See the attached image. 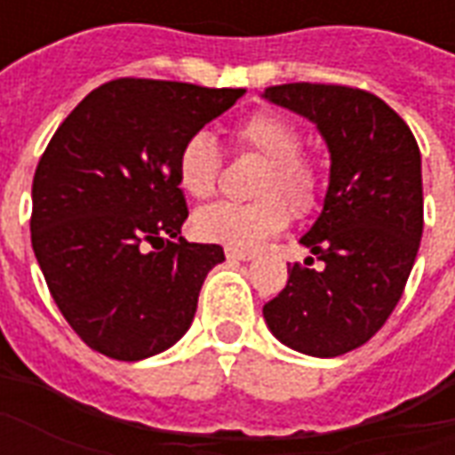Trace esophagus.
<instances>
[{
	"label": "esophagus",
	"mask_w": 455,
	"mask_h": 455,
	"mask_svg": "<svg viewBox=\"0 0 455 455\" xmlns=\"http://www.w3.org/2000/svg\"><path fill=\"white\" fill-rule=\"evenodd\" d=\"M225 257L232 261H250L254 259V251L250 250H232V247H225Z\"/></svg>",
	"instance_id": "obj_1"
}]
</instances>
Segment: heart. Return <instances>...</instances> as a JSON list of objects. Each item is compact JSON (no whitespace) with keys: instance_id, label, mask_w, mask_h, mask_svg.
Segmentation results:
<instances>
[{"instance_id":"1","label":"heart","mask_w":455,"mask_h":455,"mask_svg":"<svg viewBox=\"0 0 455 455\" xmlns=\"http://www.w3.org/2000/svg\"><path fill=\"white\" fill-rule=\"evenodd\" d=\"M235 142L242 150L264 159L254 179L250 204L205 205L194 215L196 235L232 250L257 247L288 225V208L303 218L320 205L324 179L303 148V132L293 118L274 108H259L235 125ZM179 187L191 198H211L220 181L223 155L208 131L188 132L174 159ZM289 205L286 206L285 204Z\"/></svg>"}]
</instances>
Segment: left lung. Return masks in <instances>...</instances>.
<instances>
[{
	"instance_id": "left-lung-1",
	"label": "left lung",
	"mask_w": 455,
	"mask_h": 455,
	"mask_svg": "<svg viewBox=\"0 0 455 455\" xmlns=\"http://www.w3.org/2000/svg\"><path fill=\"white\" fill-rule=\"evenodd\" d=\"M274 104L310 118L332 167L324 208L264 305L271 332L310 356H341L386 324L412 271L424 228L422 157L410 125L366 89L293 82L267 87ZM323 261L313 269L314 259Z\"/></svg>"
}]
</instances>
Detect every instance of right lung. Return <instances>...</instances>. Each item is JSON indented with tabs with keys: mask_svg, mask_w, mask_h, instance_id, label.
<instances>
[{
	"mask_svg": "<svg viewBox=\"0 0 455 455\" xmlns=\"http://www.w3.org/2000/svg\"><path fill=\"white\" fill-rule=\"evenodd\" d=\"M242 94L111 79L48 142L33 174L31 244L62 317L99 354L148 359L191 327L205 274L225 254L181 237L188 208L174 159Z\"/></svg>",
	"mask_w": 455,
	"mask_h": 455,
	"instance_id": "add662e5",
	"label": "right lung"
}]
</instances>
